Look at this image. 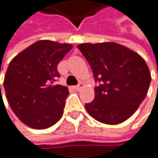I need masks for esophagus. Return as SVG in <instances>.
I'll return each instance as SVG.
<instances>
[{
	"mask_svg": "<svg viewBox=\"0 0 158 158\" xmlns=\"http://www.w3.org/2000/svg\"><path fill=\"white\" fill-rule=\"evenodd\" d=\"M83 87H84V84L81 82V83H78L77 86H75V87H74V89H75L76 91H81Z\"/></svg>",
	"mask_w": 158,
	"mask_h": 158,
	"instance_id": "34e87169",
	"label": "esophagus"
}]
</instances>
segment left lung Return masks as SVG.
<instances>
[{"label":"left lung","mask_w":158,"mask_h":158,"mask_svg":"<svg viewBox=\"0 0 158 158\" xmlns=\"http://www.w3.org/2000/svg\"><path fill=\"white\" fill-rule=\"evenodd\" d=\"M89 62L96 82L94 100L85 105L101 123L115 125L130 118L144 100L151 74L143 58L116 42L77 45Z\"/></svg>","instance_id":"obj_1"}]
</instances>
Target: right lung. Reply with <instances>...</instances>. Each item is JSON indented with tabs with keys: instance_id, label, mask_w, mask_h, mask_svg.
Listing matches in <instances>:
<instances>
[{
	"instance_id": "add662e5",
	"label": "right lung",
	"mask_w": 158,
	"mask_h": 158,
	"mask_svg": "<svg viewBox=\"0 0 158 158\" xmlns=\"http://www.w3.org/2000/svg\"><path fill=\"white\" fill-rule=\"evenodd\" d=\"M71 48L69 43L39 40L10 62L3 81L6 98L27 126L44 130L62 118L69 92L53 82L60 76L57 64Z\"/></svg>"
}]
</instances>
